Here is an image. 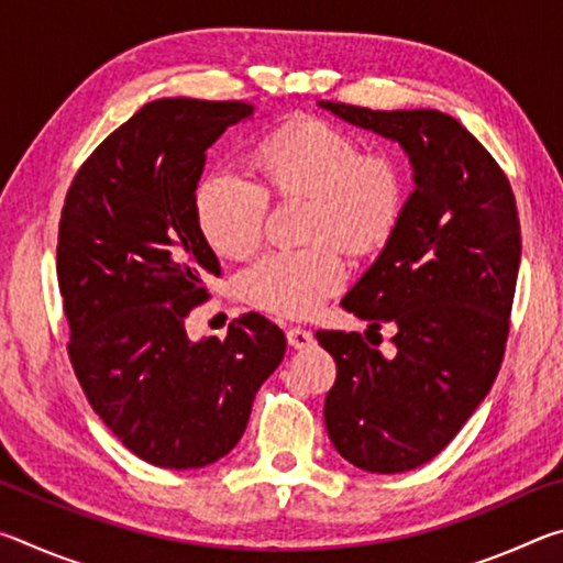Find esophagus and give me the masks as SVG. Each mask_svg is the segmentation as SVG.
<instances>
[{
	"mask_svg": "<svg viewBox=\"0 0 563 563\" xmlns=\"http://www.w3.org/2000/svg\"><path fill=\"white\" fill-rule=\"evenodd\" d=\"M285 338H288V345L295 347V350H302V347L312 345V332L305 330V328H288Z\"/></svg>",
	"mask_w": 563,
	"mask_h": 563,
	"instance_id": "1",
	"label": "esophagus"
}]
</instances>
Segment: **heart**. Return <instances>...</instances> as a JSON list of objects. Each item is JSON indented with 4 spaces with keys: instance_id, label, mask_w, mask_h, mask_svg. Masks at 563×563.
<instances>
[{
    "instance_id": "b5f03b06",
    "label": "heart",
    "mask_w": 563,
    "mask_h": 563,
    "mask_svg": "<svg viewBox=\"0 0 563 563\" xmlns=\"http://www.w3.org/2000/svg\"><path fill=\"white\" fill-rule=\"evenodd\" d=\"M251 170L258 186L228 170L196 188L194 213L203 241L223 258H245L263 238L268 198H305V238L298 251H271L241 273L238 295L278 318H305L345 280L342 246L369 255L395 235L405 213V176L385 151L328 121L283 123L255 144Z\"/></svg>"
}]
</instances>
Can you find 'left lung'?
<instances>
[{
    "instance_id": "obj_1",
    "label": "left lung",
    "mask_w": 563,
    "mask_h": 563,
    "mask_svg": "<svg viewBox=\"0 0 563 563\" xmlns=\"http://www.w3.org/2000/svg\"><path fill=\"white\" fill-rule=\"evenodd\" d=\"M320 107L397 141L415 168L395 235L342 298L369 320L367 339L396 328V355L360 332H316L338 365L330 442L365 472H409L454 440L499 375L521 261L517 201L489 151L442 111Z\"/></svg>"
}]
</instances>
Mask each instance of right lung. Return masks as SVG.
I'll use <instances>...</instances> for the list:
<instances>
[{
    "mask_svg": "<svg viewBox=\"0 0 563 563\" xmlns=\"http://www.w3.org/2000/svg\"><path fill=\"white\" fill-rule=\"evenodd\" d=\"M247 101L158 99L109 133L66 190L56 278L69 360L93 412L141 460L198 470L233 450L285 355L258 312L190 342L186 318L221 275L194 198L206 148Z\"/></svg>",
    "mask_w": 563,
    "mask_h": 563,
    "instance_id": "obj_1",
    "label": "right lung"
}]
</instances>
